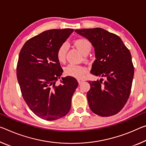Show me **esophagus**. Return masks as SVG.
<instances>
[{
	"label": "esophagus",
	"instance_id": "esophagus-1",
	"mask_svg": "<svg viewBox=\"0 0 146 146\" xmlns=\"http://www.w3.org/2000/svg\"><path fill=\"white\" fill-rule=\"evenodd\" d=\"M77 80H78V82L79 83V84H81V83H82L84 81V80H83V79H80V78H78V79Z\"/></svg>",
	"mask_w": 146,
	"mask_h": 146
}]
</instances>
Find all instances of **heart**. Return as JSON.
<instances>
[{
  "label": "heart",
  "instance_id": "b5f03b06",
  "mask_svg": "<svg viewBox=\"0 0 146 146\" xmlns=\"http://www.w3.org/2000/svg\"><path fill=\"white\" fill-rule=\"evenodd\" d=\"M74 45L77 47L79 51L84 55L86 56L89 54L90 50L92 49V45L90 41L86 39L81 38L78 39L74 42ZM67 52V46L65 44L62 45L58 48L56 52V56L59 62H64L66 60ZM65 73L66 75L71 77L82 78L87 73V68L82 66L75 64H69L68 66L65 68Z\"/></svg>",
  "mask_w": 146,
  "mask_h": 146
}]
</instances>
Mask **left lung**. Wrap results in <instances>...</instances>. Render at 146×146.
Returning <instances> with one entry per match:
<instances>
[{"mask_svg": "<svg viewBox=\"0 0 146 146\" xmlns=\"http://www.w3.org/2000/svg\"><path fill=\"white\" fill-rule=\"evenodd\" d=\"M94 47L96 60L90 73L105 78L89 81L87 99L90 109L100 116L118 113L130 96L134 77L131 54L118 36L101 28L78 29Z\"/></svg>", "mask_w": 146, "mask_h": 146, "instance_id": "8db88e82", "label": "left lung"}]
</instances>
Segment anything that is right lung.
<instances>
[{
	"instance_id": "1",
	"label": "right lung",
	"mask_w": 146,
	"mask_h": 146,
	"mask_svg": "<svg viewBox=\"0 0 146 146\" xmlns=\"http://www.w3.org/2000/svg\"><path fill=\"white\" fill-rule=\"evenodd\" d=\"M73 29H52L43 32L24 44L17 66V77L23 98L40 118L52 121L69 112L71 98L78 86L75 78L62 77L63 69L57 58L58 48Z\"/></svg>"
}]
</instances>
